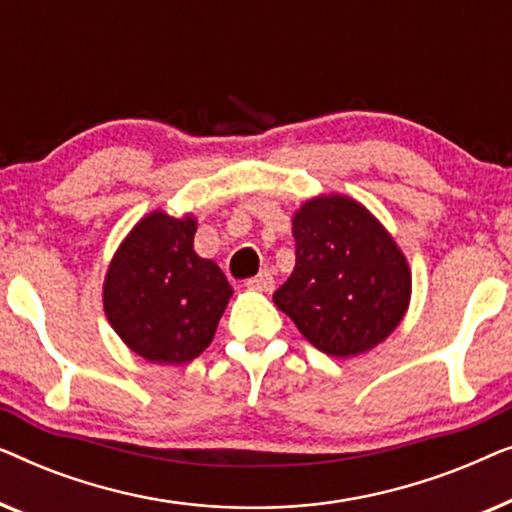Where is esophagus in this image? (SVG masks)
<instances>
[{
  "label": "esophagus",
  "mask_w": 512,
  "mask_h": 512,
  "mask_svg": "<svg viewBox=\"0 0 512 512\" xmlns=\"http://www.w3.org/2000/svg\"><path fill=\"white\" fill-rule=\"evenodd\" d=\"M247 289L251 291H263V293H270L275 289V277L270 275L268 270H261L256 277L247 279Z\"/></svg>",
  "instance_id": "1"
}]
</instances>
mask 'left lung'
<instances>
[{"label": "left lung", "mask_w": 512, "mask_h": 512, "mask_svg": "<svg viewBox=\"0 0 512 512\" xmlns=\"http://www.w3.org/2000/svg\"><path fill=\"white\" fill-rule=\"evenodd\" d=\"M296 268L275 305L319 352L366 354L394 333L410 305L412 272L389 230L349 195L305 200L293 214Z\"/></svg>", "instance_id": "obj_1"}]
</instances>
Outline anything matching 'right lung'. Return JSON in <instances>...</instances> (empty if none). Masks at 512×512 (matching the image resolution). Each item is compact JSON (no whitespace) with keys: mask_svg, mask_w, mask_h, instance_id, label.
Masks as SVG:
<instances>
[{"mask_svg":"<svg viewBox=\"0 0 512 512\" xmlns=\"http://www.w3.org/2000/svg\"><path fill=\"white\" fill-rule=\"evenodd\" d=\"M198 221L163 209L146 214L111 258L102 303L132 352L158 366H184L214 340L233 296L219 265L193 249Z\"/></svg>","mask_w":512,"mask_h":512,"instance_id":"1","label":"right lung"}]
</instances>
